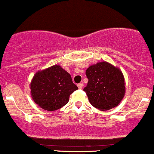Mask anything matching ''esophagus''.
I'll return each mask as SVG.
<instances>
[{
  "mask_svg": "<svg viewBox=\"0 0 154 154\" xmlns=\"http://www.w3.org/2000/svg\"><path fill=\"white\" fill-rule=\"evenodd\" d=\"M83 84L82 83H79V84H78L77 85V86H78V88H79V89H82V88H83Z\"/></svg>",
  "mask_w": 154,
  "mask_h": 154,
  "instance_id": "obj_1",
  "label": "esophagus"
}]
</instances>
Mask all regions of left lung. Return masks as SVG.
Masks as SVG:
<instances>
[{
    "label": "left lung",
    "mask_w": 154,
    "mask_h": 154,
    "mask_svg": "<svg viewBox=\"0 0 154 154\" xmlns=\"http://www.w3.org/2000/svg\"><path fill=\"white\" fill-rule=\"evenodd\" d=\"M88 79L84 88L90 103L101 111L116 107L125 94V83L122 72L107 62H100L86 70Z\"/></svg>",
    "instance_id": "1"
}]
</instances>
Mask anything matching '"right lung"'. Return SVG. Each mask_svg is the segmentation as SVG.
Listing matches in <instances>:
<instances>
[{"instance_id":"obj_1","label":"right lung","mask_w":154,"mask_h":154,"mask_svg":"<svg viewBox=\"0 0 154 154\" xmlns=\"http://www.w3.org/2000/svg\"><path fill=\"white\" fill-rule=\"evenodd\" d=\"M77 89L71 75L58 65L36 72L30 83L33 101L47 111H55L65 106L70 94Z\"/></svg>"}]
</instances>
